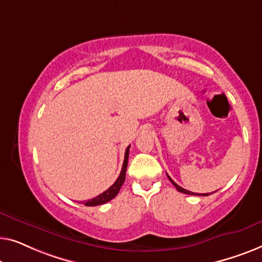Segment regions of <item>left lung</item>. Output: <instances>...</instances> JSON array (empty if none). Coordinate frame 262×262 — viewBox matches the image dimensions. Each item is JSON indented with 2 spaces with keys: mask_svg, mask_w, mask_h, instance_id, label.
Segmentation results:
<instances>
[{
  "mask_svg": "<svg viewBox=\"0 0 262 262\" xmlns=\"http://www.w3.org/2000/svg\"><path fill=\"white\" fill-rule=\"evenodd\" d=\"M167 178L169 179V182H171L173 185H174V187L177 190L179 191V192H183V193H186V194H193V196H209L210 193H194V192H191V191H189V190H185V189H183L182 186H179L178 184H176L174 182H173V180L171 179V177H169L168 174H167Z\"/></svg>",
  "mask_w": 262,
  "mask_h": 262,
  "instance_id": "8db88e82",
  "label": "left lung"
}]
</instances>
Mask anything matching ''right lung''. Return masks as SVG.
I'll return each instance as SVG.
<instances>
[{"instance_id":"1","label":"right lung","mask_w":262,"mask_h":262,"mask_svg":"<svg viewBox=\"0 0 262 262\" xmlns=\"http://www.w3.org/2000/svg\"><path fill=\"white\" fill-rule=\"evenodd\" d=\"M129 147H127L126 149V153H124V160H123V165H122V169H121V173L119 176V178L116 179V182L113 184L112 186L109 187L108 190H105L104 192L98 194L97 197L93 198V200H89L86 202H83L84 204L86 206H96V205H102L106 203V202L112 201L113 198H115L117 196V193H119V191L121 189V186H122V184L124 183V180H126V171H127V165H128V157H129Z\"/></svg>"}]
</instances>
